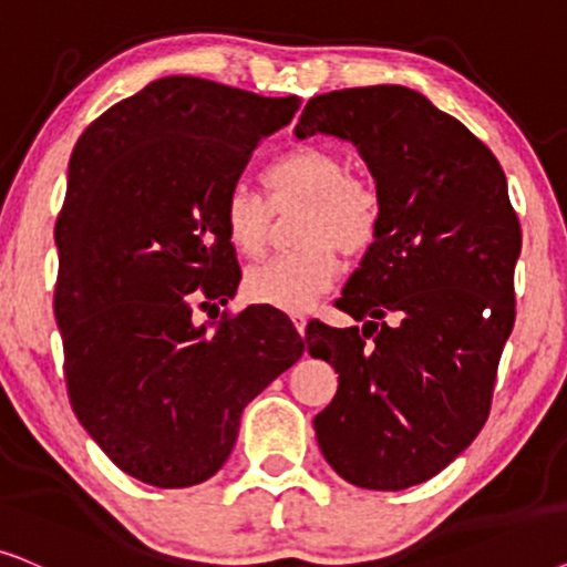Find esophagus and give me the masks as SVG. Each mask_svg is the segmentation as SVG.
Here are the masks:
<instances>
[{
	"label": "esophagus",
	"mask_w": 567,
	"mask_h": 567,
	"mask_svg": "<svg viewBox=\"0 0 567 567\" xmlns=\"http://www.w3.org/2000/svg\"><path fill=\"white\" fill-rule=\"evenodd\" d=\"M292 323H296V329L300 334H306V327H308V316L306 313H292Z\"/></svg>",
	"instance_id": "esophagus-1"
}]
</instances>
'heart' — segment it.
Listing matches in <instances>:
<instances>
[{"instance_id": "obj_1", "label": "heart", "mask_w": 567, "mask_h": 567, "mask_svg": "<svg viewBox=\"0 0 567 567\" xmlns=\"http://www.w3.org/2000/svg\"><path fill=\"white\" fill-rule=\"evenodd\" d=\"M275 209L303 202L296 251L271 256L246 275V292L256 303L279 311H303L334 285L339 261L373 246L381 220V202L371 184L350 176L342 153L319 145H300L275 157L264 173ZM225 228L233 246L259 256L269 244L271 208L261 194L236 186L225 199Z\"/></svg>"}]
</instances>
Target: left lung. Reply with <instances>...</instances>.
Returning a JSON list of instances; mask_svg holds the SVG:
<instances>
[{
    "instance_id": "8db88e82",
    "label": "left lung",
    "mask_w": 567,
    "mask_h": 567,
    "mask_svg": "<svg viewBox=\"0 0 567 567\" xmlns=\"http://www.w3.org/2000/svg\"><path fill=\"white\" fill-rule=\"evenodd\" d=\"M358 147L381 220L339 311L362 327L311 321V358L339 373L313 417L339 477L404 489L446 470L487 422L516 319L520 225L497 157L462 121L402 85L308 101L296 134Z\"/></svg>"
}]
</instances>
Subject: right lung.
Here are the masks:
<instances>
[{
    "instance_id": "add662e5",
    "label": "right lung",
    "mask_w": 567,
    "mask_h": 567,
    "mask_svg": "<svg viewBox=\"0 0 567 567\" xmlns=\"http://www.w3.org/2000/svg\"><path fill=\"white\" fill-rule=\"evenodd\" d=\"M300 97L161 78L101 113L70 161L54 313L72 410L121 472L155 487L213 477L240 412L306 344L282 311L236 296L225 199ZM213 319V316H209Z\"/></svg>"
}]
</instances>
